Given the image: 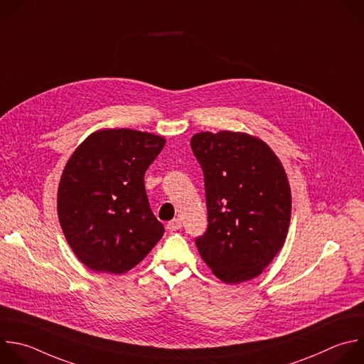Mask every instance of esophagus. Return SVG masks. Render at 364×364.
Segmentation results:
<instances>
[{
	"label": "esophagus",
	"instance_id": "1",
	"mask_svg": "<svg viewBox=\"0 0 364 364\" xmlns=\"http://www.w3.org/2000/svg\"><path fill=\"white\" fill-rule=\"evenodd\" d=\"M166 227H167V230H168L170 232L177 231V230H180V228H181V220H180V218H174V220L168 221Z\"/></svg>",
	"mask_w": 364,
	"mask_h": 364
}]
</instances>
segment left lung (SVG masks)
<instances>
[{
  "mask_svg": "<svg viewBox=\"0 0 364 364\" xmlns=\"http://www.w3.org/2000/svg\"><path fill=\"white\" fill-rule=\"evenodd\" d=\"M191 149L204 173L207 231L196 238L204 263L227 284L249 282L283 247L291 190L274 151L247 133L203 132Z\"/></svg>",
  "mask_w": 364,
  "mask_h": 364,
  "instance_id": "8db88e82",
  "label": "left lung"
}]
</instances>
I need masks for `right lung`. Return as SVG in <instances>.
Segmentation results:
<instances>
[{
  "label": "right lung",
  "mask_w": 364,
  "mask_h": 364,
  "mask_svg": "<svg viewBox=\"0 0 364 364\" xmlns=\"http://www.w3.org/2000/svg\"><path fill=\"white\" fill-rule=\"evenodd\" d=\"M164 144V137L151 133L102 129L71 154L58 184L57 211L71 250L88 269L123 274L163 237L144 174Z\"/></svg>",
  "instance_id": "obj_1"
}]
</instances>
